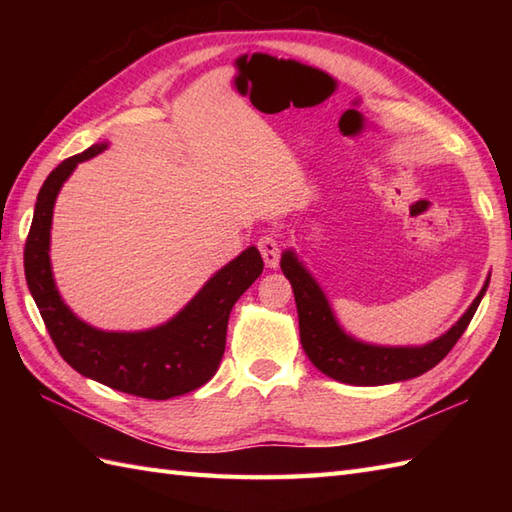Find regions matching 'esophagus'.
<instances>
[{
  "label": "esophagus",
  "instance_id": "esophagus-1",
  "mask_svg": "<svg viewBox=\"0 0 512 512\" xmlns=\"http://www.w3.org/2000/svg\"><path fill=\"white\" fill-rule=\"evenodd\" d=\"M259 253H262L264 262L268 268H277L279 266V250H281V242L279 235L275 233H266L264 237H259Z\"/></svg>",
  "mask_w": 512,
  "mask_h": 512
}]
</instances>
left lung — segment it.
I'll return each instance as SVG.
<instances>
[{
    "instance_id": "8db88e82",
    "label": "left lung",
    "mask_w": 512,
    "mask_h": 512,
    "mask_svg": "<svg viewBox=\"0 0 512 512\" xmlns=\"http://www.w3.org/2000/svg\"><path fill=\"white\" fill-rule=\"evenodd\" d=\"M281 270L290 279L292 292H295L301 345L314 367H319L323 374L334 380H341V383L365 387L416 378L436 367L453 350L464 330L469 328L488 288L486 281L471 308L464 312V317L433 343L422 347H378L354 341L339 328L317 281L310 277L308 270L297 262V257L290 250L281 257Z\"/></svg>"
}]
</instances>
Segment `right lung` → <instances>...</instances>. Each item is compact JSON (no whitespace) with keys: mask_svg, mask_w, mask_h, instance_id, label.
Instances as JSON below:
<instances>
[{"mask_svg":"<svg viewBox=\"0 0 512 512\" xmlns=\"http://www.w3.org/2000/svg\"><path fill=\"white\" fill-rule=\"evenodd\" d=\"M92 145L65 158L43 182L26 237L24 270L30 295L63 361L76 372L125 394L167 400L202 387L222 361L228 317L235 301L262 275L255 246L215 273L178 317L147 332H103L76 319L61 301L50 270L52 206L65 178L79 162L101 154Z\"/></svg>","mask_w":512,"mask_h":512,"instance_id":"add662e5","label":"right lung"}]
</instances>
